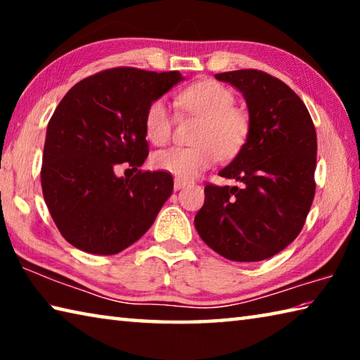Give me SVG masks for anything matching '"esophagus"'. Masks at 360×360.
I'll use <instances>...</instances> for the list:
<instances>
[{"label": "esophagus", "mask_w": 360, "mask_h": 360, "mask_svg": "<svg viewBox=\"0 0 360 360\" xmlns=\"http://www.w3.org/2000/svg\"><path fill=\"white\" fill-rule=\"evenodd\" d=\"M186 186H187V181L174 178V188H176V191H179V188H184Z\"/></svg>", "instance_id": "obj_1"}]
</instances>
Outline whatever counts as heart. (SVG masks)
I'll return each mask as SVG.
<instances>
[{"instance_id": "heart-1", "label": "heart", "mask_w": 360, "mask_h": 360, "mask_svg": "<svg viewBox=\"0 0 360 360\" xmlns=\"http://www.w3.org/2000/svg\"><path fill=\"white\" fill-rule=\"evenodd\" d=\"M176 103L186 112L202 119L193 148H169L152 155V167L174 174L179 179H192L216 162L217 155L230 158L238 154L251 131L248 115L235 106V95L229 87L202 81L178 95ZM174 115L165 100L152 101L144 115V130L149 141L163 146L169 141Z\"/></svg>"}]
</instances>
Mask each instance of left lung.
<instances>
[{
	"mask_svg": "<svg viewBox=\"0 0 360 360\" xmlns=\"http://www.w3.org/2000/svg\"><path fill=\"white\" fill-rule=\"evenodd\" d=\"M216 79L245 96L251 131L238 155L219 173L241 187L206 186L195 229L225 259L265 260L297 238L311 208L316 129L300 96L278 77L238 70Z\"/></svg>",
	"mask_w": 360,
	"mask_h": 360,
	"instance_id": "left-lung-1",
	"label": "left lung"
}]
</instances>
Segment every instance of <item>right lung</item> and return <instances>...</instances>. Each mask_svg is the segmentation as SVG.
Masks as SVG:
<instances>
[{
    "mask_svg": "<svg viewBox=\"0 0 360 360\" xmlns=\"http://www.w3.org/2000/svg\"><path fill=\"white\" fill-rule=\"evenodd\" d=\"M179 81V71L117 66L82 79L60 101L47 125L41 186L70 245L112 255L154 224L173 192V176L138 169L149 155L144 115ZM122 165L139 173L119 179Z\"/></svg>",
    "mask_w": 360,
    "mask_h": 360,
    "instance_id": "obj_1",
    "label": "right lung"
}]
</instances>
